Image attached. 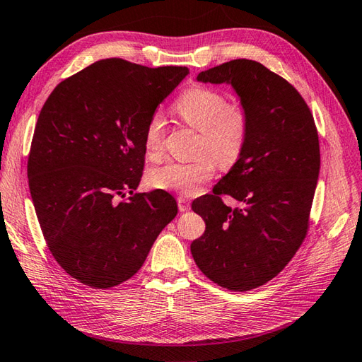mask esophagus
Segmentation results:
<instances>
[{"label":"esophagus","mask_w":362,"mask_h":362,"mask_svg":"<svg viewBox=\"0 0 362 362\" xmlns=\"http://www.w3.org/2000/svg\"><path fill=\"white\" fill-rule=\"evenodd\" d=\"M177 205H179V211H180V213L188 211V209L191 208L189 200L185 199V197H179V199H177Z\"/></svg>","instance_id":"1"}]
</instances>
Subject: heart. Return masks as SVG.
I'll use <instances>...</instances> for the list:
<instances>
[{
    "label": "heart",
    "instance_id": "obj_1",
    "mask_svg": "<svg viewBox=\"0 0 362 362\" xmlns=\"http://www.w3.org/2000/svg\"><path fill=\"white\" fill-rule=\"evenodd\" d=\"M175 112L189 128L200 132L199 156L194 162H170L153 168L149 185L183 196L197 192L214 175L216 163L230 170L245 153L251 132V114L242 100L226 102L222 90L208 86H192L175 103ZM165 120L160 114L151 117L145 129V149L151 158L163 154Z\"/></svg>",
    "mask_w": 362,
    "mask_h": 362
}]
</instances>
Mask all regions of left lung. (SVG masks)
I'll return each instance as SVG.
<instances>
[{"label": "left lung", "instance_id": "obj_1", "mask_svg": "<svg viewBox=\"0 0 362 362\" xmlns=\"http://www.w3.org/2000/svg\"><path fill=\"white\" fill-rule=\"evenodd\" d=\"M197 80L231 83L250 109L251 132L240 160L192 202L206 228L191 253L209 281L248 291L279 274L307 236L321 166L317 129L296 88L257 62H226ZM222 195L241 206L226 207Z\"/></svg>", "mask_w": 362, "mask_h": 362}]
</instances>
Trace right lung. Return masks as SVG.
<instances>
[{
	"label": "right lung",
	"instance_id": "1",
	"mask_svg": "<svg viewBox=\"0 0 362 362\" xmlns=\"http://www.w3.org/2000/svg\"><path fill=\"white\" fill-rule=\"evenodd\" d=\"M188 72L107 58L58 83L41 107L29 189L50 255L78 282L111 288L128 281L177 214L170 192L134 191L146 124Z\"/></svg>",
	"mask_w": 362,
	"mask_h": 362
}]
</instances>
